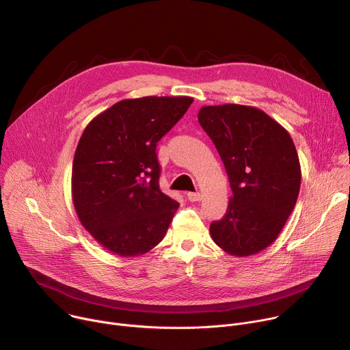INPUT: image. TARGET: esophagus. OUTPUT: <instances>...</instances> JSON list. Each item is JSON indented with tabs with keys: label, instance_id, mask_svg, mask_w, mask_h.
I'll return each instance as SVG.
<instances>
[{
	"label": "esophagus",
	"instance_id": "obj_1",
	"mask_svg": "<svg viewBox=\"0 0 350 350\" xmlns=\"http://www.w3.org/2000/svg\"><path fill=\"white\" fill-rule=\"evenodd\" d=\"M187 198H188V201H191V202H198V201H201L202 195L199 192H188Z\"/></svg>",
	"mask_w": 350,
	"mask_h": 350
}]
</instances>
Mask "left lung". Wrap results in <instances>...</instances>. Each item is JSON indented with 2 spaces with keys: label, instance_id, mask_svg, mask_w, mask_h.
Masks as SVG:
<instances>
[{
  "label": "left lung",
  "instance_id": "obj_1",
  "mask_svg": "<svg viewBox=\"0 0 350 350\" xmlns=\"http://www.w3.org/2000/svg\"><path fill=\"white\" fill-rule=\"evenodd\" d=\"M198 120L217 149L232 191L211 235L232 256L259 254L275 241L299 195L302 174L293 141L252 107H202Z\"/></svg>",
  "mask_w": 350,
  "mask_h": 350
}]
</instances>
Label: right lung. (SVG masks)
<instances>
[{
	"mask_svg": "<svg viewBox=\"0 0 350 350\" xmlns=\"http://www.w3.org/2000/svg\"><path fill=\"white\" fill-rule=\"evenodd\" d=\"M192 101L123 99L83 131L73 159V205L84 228L112 254L139 256L163 239L178 202L159 188L157 145Z\"/></svg>",
	"mask_w": 350,
	"mask_h": 350,
	"instance_id": "add662e5",
	"label": "right lung"
}]
</instances>
